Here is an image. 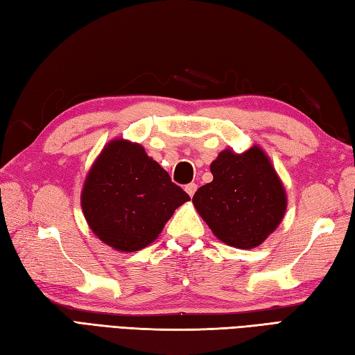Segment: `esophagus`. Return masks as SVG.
Masks as SVG:
<instances>
[{
	"mask_svg": "<svg viewBox=\"0 0 355 355\" xmlns=\"http://www.w3.org/2000/svg\"><path fill=\"white\" fill-rule=\"evenodd\" d=\"M196 190H198V185L196 184H188V185H185V191H187V194H188V196H190V198H193V194L194 193H196Z\"/></svg>",
	"mask_w": 355,
	"mask_h": 355,
	"instance_id": "obj_1",
	"label": "esophagus"
}]
</instances>
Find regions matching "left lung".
<instances>
[{
	"label": "left lung",
	"mask_w": 355,
	"mask_h": 355,
	"mask_svg": "<svg viewBox=\"0 0 355 355\" xmlns=\"http://www.w3.org/2000/svg\"><path fill=\"white\" fill-rule=\"evenodd\" d=\"M213 180L194 193L193 205L213 234L230 247L251 250L284 219L285 187L259 146L243 153L222 150L209 165Z\"/></svg>",
	"instance_id": "8db88e82"
}]
</instances>
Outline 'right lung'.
I'll return each mask as SVG.
<instances>
[{
	"label": "right lung",
	"mask_w": 355,
	"mask_h": 355,
	"mask_svg": "<svg viewBox=\"0 0 355 355\" xmlns=\"http://www.w3.org/2000/svg\"><path fill=\"white\" fill-rule=\"evenodd\" d=\"M190 196L141 144L116 137L87 173L81 208L99 241L121 252L148 247Z\"/></svg>",
	"instance_id": "add662e5"
}]
</instances>
